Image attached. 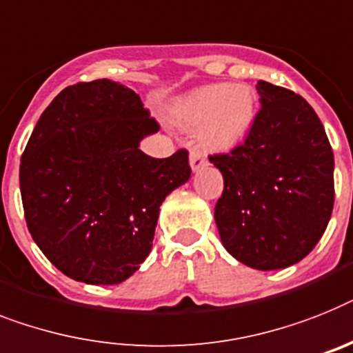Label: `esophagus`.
<instances>
[{"mask_svg": "<svg viewBox=\"0 0 353 353\" xmlns=\"http://www.w3.org/2000/svg\"><path fill=\"white\" fill-rule=\"evenodd\" d=\"M189 164H191V170L193 171H200L202 168L208 165V160H205V157H203L200 151H191V155H189Z\"/></svg>", "mask_w": 353, "mask_h": 353, "instance_id": "34e87169", "label": "esophagus"}]
</instances>
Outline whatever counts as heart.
<instances>
[{
    "mask_svg": "<svg viewBox=\"0 0 353 353\" xmlns=\"http://www.w3.org/2000/svg\"><path fill=\"white\" fill-rule=\"evenodd\" d=\"M170 119L194 133L203 150L225 153L245 141L256 119V92L243 83H216L194 88L171 106Z\"/></svg>",
    "mask_w": 353,
    "mask_h": 353,
    "instance_id": "heart-1",
    "label": "heart"
}]
</instances>
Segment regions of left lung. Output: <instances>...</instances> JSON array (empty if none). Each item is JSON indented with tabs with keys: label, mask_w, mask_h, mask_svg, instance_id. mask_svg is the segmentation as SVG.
Here are the masks:
<instances>
[{
	"label": "left lung",
	"mask_w": 353,
	"mask_h": 353,
	"mask_svg": "<svg viewBox=\"0 0 353 353\" xmlns=\"http://www.w3.org/2000/svg\"><path fill=\"white\" fill-rule=\"evenodd\" d=\"M261 110L245 144L209 157L223 174L214 208L227 252L258 270L301 261L330 222L334 153L312 106L290 90L258 81Z\"/></svg>",
	"instance_id": "left-lung-1"
}]
</instances>
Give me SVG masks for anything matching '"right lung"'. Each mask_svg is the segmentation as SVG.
Segmentation results:
<instances>
[{
    "label": "right lung",
    "mask_w": 353,
    "mask_h": 353,
    "mask_svg": "<svg viewBox=\"0 0 353 353\" xmlns=\"http://www.w3.org/2000/svg\"><path fill=\"white\" fill-rule=\"evenodd\" d=\"M159 131L139 93L97 79L68 86L32 131L19 165L28 231L75 281L117 285L141 269L162 202L191 176L188 151L151 159Z\"/></svg>",
    "instance_id": "add662e5"
}]
</instances>
